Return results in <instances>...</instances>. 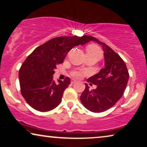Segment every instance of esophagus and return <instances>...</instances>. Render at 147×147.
Here are the masks:
<instances>
[{"instance_id": "obj_1", "label": "esophagus", "mask_w": 147, "mask_h": 147, "mask_svg": "<svg viewBox=\"0 0 147 147\" xmlns=\"http://www.w3.org/2000/svg\"><path fill=\"white\" fill-rule=\"evenodd\" d=\"M75 82H76V80H71V84H74V83H75Z\"/></svg>"}]
</instances>
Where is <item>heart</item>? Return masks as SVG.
Segmentation results:
<instances>
[{
  "instance_id": "b5f03b06",
  "label": "heart",
  "mask_w": 147,
  "mask_h": 147,
  "mask_svg": "<svg viewBox=\"0 0 147 147\" xmlns=\"http://www.w3.org/2000/svg\"><path fill=\"white\" fill-rule=\"evenodd\" d=\"M87 52L96 53V54H97V55H99L100 57V54H101V53H100V49H99V47H98L97 46H96V45L89 46L87 49ZM84 74H85V72L83 71H74L71 72V76L76 78H81Z\"/></svg>"
}]
</instances>
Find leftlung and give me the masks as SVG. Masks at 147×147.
I'll list each match as a JSON object with an SVG mask.
<instances>
[{
  "mask_svg": "<svg viewBox=\"0 0 147 147\" xmlns=\"http://www.w3.org/2000/svg\"><path fill=\"white\" fill-rule=\"evenodd\" d=\"M84 37L87 42L92 41L99 44L104 51L105 67L88 80L97 88L90 90L85 84L86 88L80 96L84 107L98 113L112 108L120 99L126 88L129 74L124 61L109 46L92 36L84 35Z\"/></svg>",
  "mask_w": 147,
  "mask_h": 147,
  "instance_id": "8db88e82",
  "label": "left lung"
}]
</instances>
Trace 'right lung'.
Here are the masks:
<instances>
[{
  "mask_svg": "<svg viewBox=\"0 0 147 147\" xmlns=\"http://www.w3.org/2000/svg\"><path fill=\"white\" fill-rule=\"evenodd\" d=\"M88 43L84 36L58 37L36 48L22 64L19 72L22 96L36 110L47 112L61 101L63 92L71 82L53 80L55 69L62 63L68 52L75 46Z\"/></svg>",
  "mask_w": 147,
  "mask_h": 147,
  "instance_id": "obj_1",
  "label": "right lung"
}]
</instances>
